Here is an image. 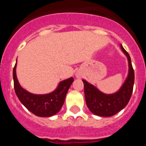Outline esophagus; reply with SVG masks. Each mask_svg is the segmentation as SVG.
Returning a JSON list of instances; mask_svg holds the SVG:
<instances>
[{
  "instance_id": "34e87169",
  "label": "esophagus",
  "mask_w": 146,
  "mask_h": 146,
  "mask_svg": "<svg viewBox=\"0 0 146 146\" xmlns=\"http://www.w3.org/2000/svg\"><path fill=\"white\" fill-rule=\"evenodd\" d=\"M76 76H77V77H80V74H78V73H77V74H76Z\"/></svg>"
}]
</instances>
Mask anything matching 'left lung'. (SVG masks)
I'll list each match as a JSON object with an SVG mask.
<instances>
[{
	"label": "left lung",
	"mask_w": 146,
	"mask_h": 146,
	"mask_svg": "<svg viewBox=\"0 0 146 146\" xmlns=\"http://www.w3.org/2000/svg\"><path fill=\"white\" fill-rule=\"evenodd\" d=\"M120 47L128 60L129 72L124 82L118 91L110 94H104L92 84L82 80L86 104L91 113L99 116L110 117L118 113L127 105L132 94L135 73L131 58L123 46L121 44Z\"/></svg>",
	"instance_id": "1"
}]
</instances>
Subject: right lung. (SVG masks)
<instances>
[{
	"label": "right lung",
	"mask_w": 146,
	"mask_h": 146,
	"mask_svg": "<svg viewBox=\"0 0 146 146\" xmlns=\"http://www.w3.org/2000/svg\"><path fill=\"white\" fill-rule=\"evenodd\" d=\"M17 62L13 69L15 91L22 104L34 115L39 117L52 116L60 111L64 103L66 95L74 81L70 77L59 82L52 92L46 94H34L23 88L17 80L16 74Z\"/></svg>",
	"instance_id": "1"
}]
</instances>
